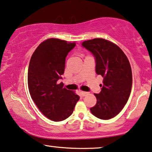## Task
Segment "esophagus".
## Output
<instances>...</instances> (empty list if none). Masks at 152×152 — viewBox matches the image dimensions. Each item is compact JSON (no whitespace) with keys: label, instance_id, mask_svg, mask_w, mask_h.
Instances as JSON below:
<instances>
[{"label":"esophagus","instance_id":"esophagus-1","mask_svg":"<svg viewBox=\"0 0 152 152\" xmlns=\"http://www.w3.org/2000/svg\"><path fill=\"white\" fill-rule=\"evenodd\" d=\"M80 94L83 96H87L89 94V92H85V91H81Z\"/></svg>","mask_w":152,"mask_h":152}]
</instances>
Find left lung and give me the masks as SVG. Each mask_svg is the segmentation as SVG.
<instances>
[{
	"mask_svg": "<svg viewBox=\"0 0 152 152\" xmlns=\"http://www.w3.org/2000/svg\"><path fill=\"white\" fill-rule=\"evenodd\" d=\"M81 46L94 55L96 74L104 78L101 91L95 94L97 103L91 112L99 119H111L121 112L130 95V62L121 49L108 40L97 38L83 42Z\"/></svg>",
	"mask_w": 152,
	"mask_h": 152,
	"instance_id": "1",
	"label": "left lung"
}]
</instances>
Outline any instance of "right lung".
Segmentation results:
<instances>
[{
  "mask_svg": "<svg viewBox=\"0 0 152 152\" xmlns=\"http://www.w3.org/2000/svg\"><path fill=\"white\" fill-rule=\"evenodd\" d=\"M76 43L51 38L37 48L28 70V87L31 98L41 112L54 121L69 117L80 97L58 84L64 74L65 58Z\"/></svg>",
  "mask_w": 152,
  "mask_h": 152,
  "instance_id": "right-lung-1",
  "label": "right lung"
}]
</instances>
